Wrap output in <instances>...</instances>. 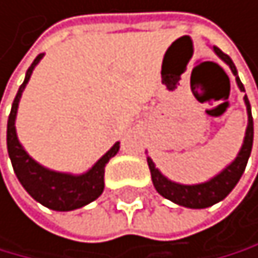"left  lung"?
Masks as SVG:
<instances>
[{"mask_svg": "<svg viewBox=\"0 0 258 258\" xmlns=\"http://www.w3.org/2000/svg\"><path fill=\"white\" fill-rule=\"evenodd\" d=\"M212 49H214V52L230 67V71H232V74L235 76V82H237L239 89L242 92H245L244 85H242L240 79L237 76V69H235L232 59H230L227 54H224L219 47L214 46ZM244 102L247 107L248 123H247L242 148L239 151V155L235 156V160L230 163L229 166L224 168L219 174L211 178L209 181L199 182V184H179V182H174L171 179H168L166 176H163L160 169L155 166V163L151 161V158H146V160H148L153 186H155V189L160 192L163 198L173 201V203L179 206H184V208L204 209V208H209L212 204L219 203V201H222L234 189L235 184H237L240 179V176L244 174V169L247 166L248 156H250V151H252V143H253V120H252L250 103H248L247 95L244 97Z\"/></svg>", "mask_w": 258, "mask_h": 258, "instance_id": "left-lung-1", "label": "left lung"}]
</instances>
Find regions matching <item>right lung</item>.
<instances>
[{
	"mask_svg": "<svg viewBox=\"0 0 258 258\" xmlns=\"http://www.w3.org/2000/svg\"><path fill=\"white\" fill-rule=\"evenodd\" d=\"M44 54H39L26 72L24 82L19 87L16 97H14L10 118H8V132H6V143L10 160L13 163V169L16 173L19 182L23 187L34 198L37 203H41L46 208L52 211H74L84 208L92 201H95L103 192L105 182H103V174H105V164L113 158L120 150V143L116 142L94 166L87 173L82 174H69L59 173L52 169L44 168L26 153L23 145L19 143L16 135V113L19 107L21 95L26 89V84L29 82L31 74L34 67L39 64Z\"/></svg>",
	"mask_w": 258,
	"mask_h": 258,
	"instance_id": "1",
	"label": "right lung"
}]
</instances>
